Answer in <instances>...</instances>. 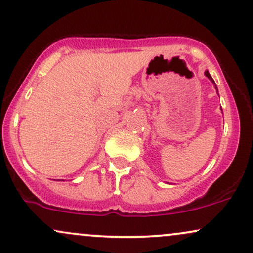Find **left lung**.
<instances>
[{"instance_id":"8db88e82","label":"left lung","mask_w":253,"mask_h":253,"mask_svg":"<svg viewBox=\"0 0 253 253\" xmlns=\"http://www.w3.org/2000/svg\"><path fill=\"white\" fill-rule=\"evenodd\" d=\"M205 75H206V76H207L208 78H210V80H211V82L213 83L214 85H215V82H214V80H213V78H211V75H210V72H208L207 70H206V71H205ZM215 89H216V91H217V88H216V85H215Z\"/></svg>"}]
</instances>
